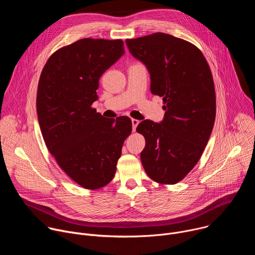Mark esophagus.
<instances>
[{
    "instance_id": "1",
    "label": "esophagus",
    "mask_w": 255,
    "mask_h": 255,
    "mask_svg": "<svg viewBox=\"0 0 255 255\" xmlns=\"http://www.w3.org/2000/svg\"><path fill=\"white\" fill-rule=\"evenodd\" d=\"M139 121L137 119H132V130L135 132L136 131V127L138 126Z\"/></svg>"
}]
</instances>
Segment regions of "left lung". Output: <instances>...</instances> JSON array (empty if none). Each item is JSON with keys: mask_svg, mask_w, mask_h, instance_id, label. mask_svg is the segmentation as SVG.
<instances>
[{"mask_svg": "<svg viewBox=\"0 0 255 255\" xmlns=\"http://www.w3.org/2000/svg\"><path fill=\"white\" fill-rule=\"evenodd\" d=\"M130 53L147 67L150 91L162 97L160 123L144 120L140 154L148 176L162 185L183 179L200 160L216 117V95L209 64L194 44L165 33L126 40Z\"/></svg>", "mask_w": 255, "mask_h": 255, "instance_id": "1", "label": "left lung"}]
</instances>
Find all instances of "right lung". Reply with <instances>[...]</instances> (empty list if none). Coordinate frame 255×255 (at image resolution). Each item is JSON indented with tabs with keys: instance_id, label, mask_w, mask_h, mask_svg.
<instances>
[{
	"instance_id": "right-lung-1",
	"label": "right lung",
	"mask_w": 255,
	"mask_h": 255,
	"mask_svg": "<svg viewBox=\"0 0 255 255\" xmlns=\"http://www.w3.org/2000/svg\"><path fill=\"white\" fill-rule=\"evenodd\" d=\"M121 39L84 38L56 50L45 63L38 83V122L48 151L61 169L88 190L113 179L132 122L108 119L92 104L99 80L123 54Z\"/></svg>"
}]
</instances>
